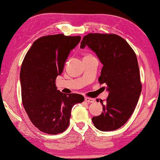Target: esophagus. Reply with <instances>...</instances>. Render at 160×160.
<instances>
[{
    "label": "esophagus",
    "mask_w": 160,
    "mask_h": 160,
    "mask_svg": "<svg viewBox=\"0 0 160 160\" xmlns=\"http://www.w3.org/2000/svg\"><path fill=\"white\" fill-rule=\"evenodd\" d=\"M85 101L88 103H91L95 101V99L93 98H90V97H85Z\"/></svg>",
    "instance_id": "1"
}]
</instances>
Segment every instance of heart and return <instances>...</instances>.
Returning <instances> with one entry per match:
<instances>
[{
  "instance_id": "heart-1",
  "label": "heart",
  "mask_w": 160,
  "mask_h": 160,
  "mask_svg": "<svg viewBox=\"0 0 160 160\" xmlns=\"http://www.w3.org/2000/svg\"><path fill=\"white\" fill-rule=\"evenodd\" d=\"M91 57H93V56L92 54H90V53H86L85 55V56H84V58H91Z\"/></svg>"
}]
</instances>
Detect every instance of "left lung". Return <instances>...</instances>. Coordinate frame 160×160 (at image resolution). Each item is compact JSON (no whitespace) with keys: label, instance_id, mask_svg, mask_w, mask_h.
Wrapping results in <instances>:
<instances>
[{"label":"left lung","instance_id":"left-lung-1","mask_svg":"<svg viewBox=\"0 0 160 160\" xmlns=\"http://www.w3.org/2000/svg\"><path fill=\"white\" fill-rule=\"evenodd\" d=\"M86 46L102 63L99 82L107 86L109 92L105 101L99 100L102 112L93 117L92 122L101 131L116 130L134 112L142 90L137 55L126 40L115 34L89 33L83 38L80 48Z\"/></svg>","mask_w":160,"mask_h":160}]
</instances>
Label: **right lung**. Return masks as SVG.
<instances>
[{
	"label": "right lung",
	"mask_w": 160,
	"mask_h": 160,
	"mask_svg": "<svg viewBox=\"0 0 160 160\" xmlns=\"http://www.w3.org/2000/svg\"><path fill=\"white\" fill-rule=\"evenodd\" d=\"M80 36L63 34L42 37L27 52L20 71L22 103L31 122L43 133L57 135L69 125L71 110L84 96L57 89L55 81L65 61L80 42Z\"/></svg>",
	"instance_id": "right-lung-1"
}]
</instances>
